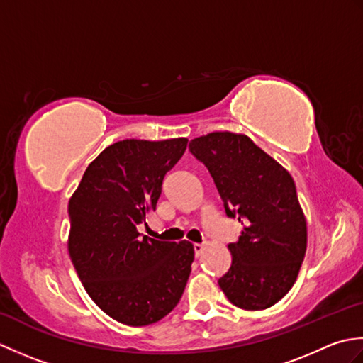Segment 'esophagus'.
Instances as JSON below:
<instances>
[{"label":"esophagus","mask_w":363,"mask_h":363,"mask_svg":"<svg viewBox=\"0 0 363 363\" xmlns=\"http://www.w3.org/2000/svg\"><path fill=\"white\" fill-rule=\"evenodd\" d=\"M194 251H195V256L199 257V256H201V254H203V251H204V245L195 243V245H194Z\"/></svg>","instance_id":"1"}]
</instances>
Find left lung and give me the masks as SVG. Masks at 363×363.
<instances>
[{
  "label": "left lung",
  "mask_w": 363,
  "mask_h": 363,
  "mask_svg": "<svg viewBox=\"0 0 363 363\" xmlns=\"http://www.w3.org/2000/svg\"><path fill=\"white\" fill-rule=\"evenodd\" d=\"M189 150L209 169L228 217L243 225L238 240L229 243L233 264L220 287L240 309H268L295 284L306 254L307 228L295 182L242 134H207L194 138Z\"/></svg>",
  "instance_id": "1"
}]
</instances>
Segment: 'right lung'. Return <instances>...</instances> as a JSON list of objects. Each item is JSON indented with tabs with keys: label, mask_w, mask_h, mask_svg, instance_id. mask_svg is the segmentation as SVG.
<instances>
[{
	"label": "right lung",
	"mask_w": 363,
	"mask_h": 363,
	"mask_svg": "<svg viewBox=\"0 0 363 363\" xmlns=\"http://www.w3.org/2000/svg\"><path fill=\"white\" fill-rule=\"evenodd\" d=\"M187 138L113 143L91 162L68 203V252L95 304L123 325L146 326L179 303L195 252L189 242L138 233Z\"/></svg>",
	"instance_id": "add662e5"
}]
</instances>
